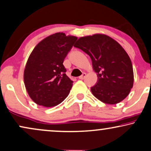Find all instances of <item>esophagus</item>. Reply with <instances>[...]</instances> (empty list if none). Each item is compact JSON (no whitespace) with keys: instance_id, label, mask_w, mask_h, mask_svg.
Masks as SVG:
<instances>
[{"instance_id":"34e87169","label":"esophagus","mask_w":151,"mask_h":151,"mask_svg":"<svg viewBox=\"0 0 151 151\" xmlns=\"http://www.w3.org/2000/svg\"><path fill=\"white\" fill-rule=\"evenodd\" d=\"M86 74L85 72H83V74H82L80 76L79 78L80 79H84L85 78H86Z\"/></svg>"}]
</instances>
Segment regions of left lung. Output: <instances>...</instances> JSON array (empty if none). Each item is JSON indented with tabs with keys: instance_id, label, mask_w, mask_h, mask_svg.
<instances>
[{
	"instance_id": "obj_1",
	"label": "left lung",
	"mask_w": 151,
	"mask_h": 151,
	"mask_svg": "<svg viewBox=\"0 0 151 151\" xmlns=\"http://www.w3.org/2000/svg\"><path fill=\"white\" fill-rule=\"evenodd\" d=\"M92 60L98 81L91 92L101 102L115 104L130 92L134 82L132 65L126 51L111 37L102 34L80 37L74 46Z\"/></svg>"
}]
</instances>
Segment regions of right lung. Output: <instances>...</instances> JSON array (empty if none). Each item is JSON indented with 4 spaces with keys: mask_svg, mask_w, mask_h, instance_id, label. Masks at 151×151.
Wrapping results in <instances>:
<instances>
[{
    "mask_svg": "<svg viewBox=\"0 0 151 151\" xmlns=\"http://www.w3.org/2000/svg\"><path fill=\"white\" fill-rule=\"evenodd\" d=\"M77 40L57 33L45 38L30 53L24 79L30 98L38 105L51 107L70 93L73 81L66 75L64 59Z\"/></svg>",
    "mask_w": 151,
    "mask_h": 151,
    "instance_id": "obj_1",
    "label": "right lung"
}]
</instances>
